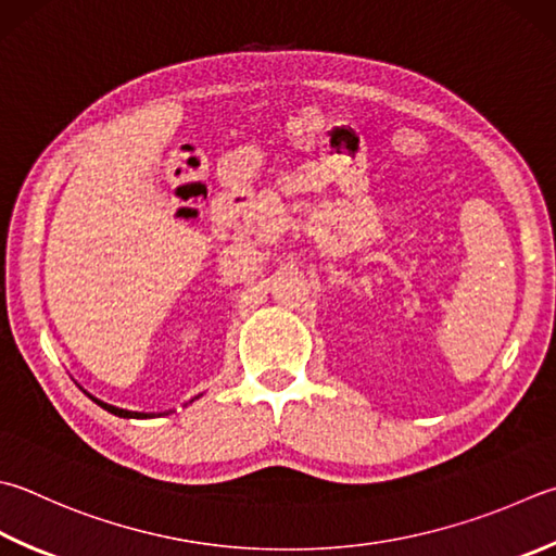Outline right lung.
I'll use <instances>...</instances> for the list:
<instances>
[{"label": "right lung", "mask_w": 556, "mask_h": 556, "mask_svg": "<svg viewBox=\"0 0 556 556\" xmlns=\"http://www.w3.org/2000/svg\"><path fill=\"white\" fill-rule=\"evenodd\" d=\"M89 400H93V402H97L101 408H106V412H111L113 416H121V418H152V416H154V414H144V412H128V408L111 406V404L101 402V400H97V396H91V394H89Z\"/></svg>", "instance_id": "obj_1"}]
</instances>
